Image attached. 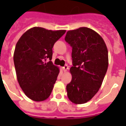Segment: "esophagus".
<instances>
[{
  "label": "esophagus",
  "mask_w": 126,
  "mask_h": 126,
  "mask_svg": "<svg viewBox=\"0 0 126 126\" xmlns=\"http://www.w3.org/2000/svg\"><path fill=\"white\" fill-rule=\"evenodd\" d=\"M69 69V67H68L67 65H65L64 67H62V70H63V72H65H65H67V69Z\"/></svg>",
  "instance_id": "esophagus-1"
}]
</instances>
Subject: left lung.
Masks as SVG:
<instances>
[{
	"mask_svg": "<svg viewBox=\"0 0 126 126\" xmlns=\"http://www.w3.org/2000/svg\"><path fill=\"white\" fill-rule=\"evenodd\" d=\"M65 40L73 47L67 96L73 103H85L101 86L109 65L107 47L101 36L88 27L67 31Z\"/></svg>",
	"mask_w": 126,
	"mask_h": 126,
	"instance_id": "obj_1",
	"label": "left lung"
}]
</instances>
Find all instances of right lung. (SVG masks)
<instances>
[{"label": "right lung", "mask_w": 126, "mask_h": 126, "mask_svg": "<svg viewBox=\"0 0 126 126\" xmlns=\"http://www.w3.org/2000/svg\"><path fill=\"white\" fill-rule=\"evenodd\" d=\"M65 30H47L34 27L24 32L14 53L17 79L24 94L32 101L47 99L53 90L59 69L47 58H52L55 42Z\"/></svg>", "instance_id": "obj_1"}]
</instances>
